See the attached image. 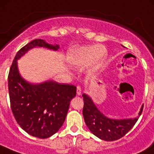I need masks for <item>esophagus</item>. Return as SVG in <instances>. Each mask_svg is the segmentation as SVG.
Segmentation results:
<instances>
[{"label":"esophagus","mask_w":154,"mask_h":154,"mask_svg":"<svg viewBox=\"0 0 154 154\" xmlns=\"http://www.w3.org/2000/svg\"><path fill=\"white\" fill-rule=\"evenodd\" d=\"M77 94L79 96L81 94V88H80V86H79L77 87Z\"/></svg>","instance_id":"esophagus-1"}]
</instances>
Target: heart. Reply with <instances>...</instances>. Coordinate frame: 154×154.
Masks as SVG:
<instances>
[{"label": "heart", "mask_w": 154, "mask_h": 154, "mask_svg": "<svg viewBox=\"0 0 154 154\" xmlns=\"http://www.w3.org/2000/svg\"><path fill=\"white\" fill-rule=\"evenodd\" d=\"M106 50L103 46L91 45L74 48L69 51L68 62L74 67H85L91 63V70L97 71L106 57Z\"/></svg>", "instance_id": "1"}]
</instances>
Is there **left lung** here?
<instances>
[{"label":"left lung","mask_w":154,"mask_h":154,"mask_svg":"<svg viewBox=\"0 0 154 154\" xmlns=\"http://www.w3.org/2000/svg\"><path fill=\"white\" fill-rule=\"evenodd\" d=\"M83 115L86 126L94 136L108 142L118 140L125 136L133 128L143 110L142 105L139 116L134 119H112L105 116L97 108L88 94H83Z\"/></svg>","instance_id":"obj_1"}]
</instances>
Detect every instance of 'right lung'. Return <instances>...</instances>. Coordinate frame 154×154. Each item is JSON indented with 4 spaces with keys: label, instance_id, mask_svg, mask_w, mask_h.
<instances>
[{
    "label": "right lung",
    "instance_id": "obj_1",
    "mask_svg": "<svg viewBox=\"0 0 154 154\" xmlns=\"http://www.w3.org/2000/svg\"><path fill=\"white\" fill-rule=\"evenodd\" d=\"M52 51L58 45L48 44L43 39H35L18 51L8 76V87L12 112L17 123L34 137L46 139L55 134L66 120L71 99L76 96L77 87L48 80L31 83L24 80L18 68V60L33 48Z\"/></svg>",
    "mask_w": 154,
    "mask_h": 154
}]
</instances>
